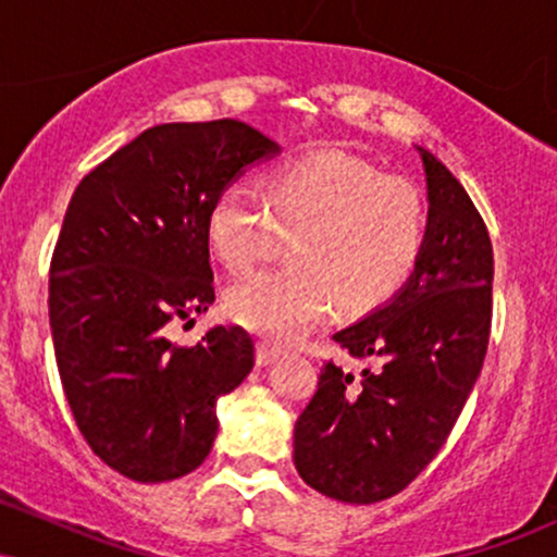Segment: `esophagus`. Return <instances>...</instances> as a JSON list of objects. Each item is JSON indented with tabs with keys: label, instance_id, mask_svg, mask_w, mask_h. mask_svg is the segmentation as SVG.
Masks as SVG:
<instances>
[{
	"label": "esophagus",
	"instance_id": "34e87169",
	"mask_svg": "<svg viewBox=\"0 0 557 557\" xmlns=\"http://www.w3.org/2000/svg\"><path fill=\"white\" fill-rule=\"evenodd\" d=\"M280 354H283V350H280L277 345H272V343H259V345H257V363H259V367H267V363L277 361Z\"/></svg>",
	"mask_w": 557,
	"mask_h": 557
}]
</instances>
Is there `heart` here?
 Wrapping results in <instances>:
<instances>
[{
	"label": "heart",
	"instance_id": "1",
	"mask_svg": "<svg viewBox=\"0 0 557 557\" xmlns=\"http://www.w3.org/2000/svg\"><path fill=\"white\" fill-rule=\"evenodd\" d=\"M290 246V261L227 290L240 327L293 343L330 314H361L411 277L424 246V201L403 177L343 151H317L274 170L267 198L230 183L209 209V243L233 272Z\"/></svg>",
	"mask_w": 557,
	"mask_h": 557
}]
</instances>
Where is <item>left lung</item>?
Here are the masks:
<instances>
[{
	"mask_svg": "<svg viewBox=\"0 0 557 557\" xmlns=\"http://www.w3.org/2000/svg\"><path fill=\"white\" fill-rule=\"evenodd\" d=\"M424 246L385 304L335 332L359 374L327 363L296 421L293 461L311 490L369 505L398 495L445 445L482 372L492 319V243L463 185L417 146Z\"/></svg>",
	"mask_w": 557,
	"mask_h": 557,
	"instance_id": "1",
	"label": "left lung"
}]
</instances>
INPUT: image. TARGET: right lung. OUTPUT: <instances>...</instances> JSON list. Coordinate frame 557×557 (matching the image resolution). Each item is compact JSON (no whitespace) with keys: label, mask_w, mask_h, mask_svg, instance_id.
Wrapping results in <instances>:
<instances>
[{"label":"right lung","mask_w":557,"mask_h":557,"mask_svg":"<svg viewBox=\"0 0 557 557\" xmlns=\"http://www.w3.org/2000/svg\"><path fill=\"white\" fill-rule=\"evenodd\" d=\"M280 154L240 120L140 133L75 188L49 272L57 369L78 430L110 469L140 484L203 463L216 400L253 369V341L216 324L194 348L172 319L214 304L209 209L253 164Z\"/></svg>","instance_id":"obj_1"}]
</instances>
